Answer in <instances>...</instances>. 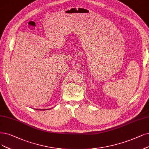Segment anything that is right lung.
Here are the masks:
<instances>
[{"label": "right lung", "mask_w": 149, "mask_h": 149, "mask_svg": "<svg viewBox=\"0 0 149 149\" xmlns=\"http://www.w3.org/2000/svg\"><path fill=\"white\" fill-rule=\"evenodd\" d=\"M38 110H40V111H41V109H38ZM45 110H47V109H42V111H45Z\"/></svg>", "instance_id": "right-lung-1"}]
</instances>
